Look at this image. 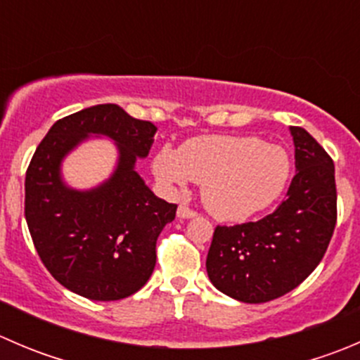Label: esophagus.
I'll use <instances>...</instances> for the list:
<instances>
[{
    "label": "esophagus",
    "mask_w": 360,
    "mask_h": 360,
    "mask_svg": "<svg viewBox=\"0 0 360 360\" xmlns=\"http://www.w3.org/2000/svg\"><path fill=\"white\" fill-rule=\"evenodd\" d=\"M197 216V212L195 210H191L190 207L186 205H179L177 207V217H181V219H191V217Z\"/></svg>",
    "instance_id": "1"
}]
</instances>
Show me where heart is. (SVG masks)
<instances>
[{
    "mask_svg": "<svg viewBox=\"0 0 360 360\" xmlns=\"http://www.w3.org/2000/svg\"><path fill=\"white\" fill-rule=\"evenodd\" d=\"M155 177L170 190L203 184L207 210L228 223L248 221L274 205L291 177L284 148L254 136H200L179 150L162 146L151 162Z\"/></svg>",
    "mask_w": 360,
    "mask_h": 360,
    "instance_id": "obj_1",
    "label": "heart"
}]
</instances>
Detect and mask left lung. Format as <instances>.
<instances>
[{
	"label": "left lung",
	"instance_id": "left-lung-1",
	"mask_svg": "<svg viewBox=\"0 0 360 360\" xmlns=\"http://www.w3.org/2000/svg\"><path fill=\"white\" fill-rule=\"evenodd\" d=\"M289 130L297 172L285 200L256 223L217 226L207 254L214 288L242 303H266L297 288L335 231V163L307 130Z\"/></svg>",
	"mask_w": 360,
	"mask_h": 360
}]
</instances>
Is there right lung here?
<instances>
[{
  "mask_svg": "<svg viewBox=\"0 0 360 360\" xmlns=\"http://www.w3.org/2000/svg\"><path fill=\"white\" fill-rule=\"evenodd\" d=\"M157 127L116 104H97L52 125L25 172V221L46 270L69 291L94 301L137 292L157 263V238L176 217L137 174ZM108 136L119 158L99 187L76 191L62 179L63 158L90 136Z\"/></svg>",
  "mask_w": 360,
  "mask_h": 360,
  "instance_id": "1",
  "label": "right lung"
}]
</instances>
